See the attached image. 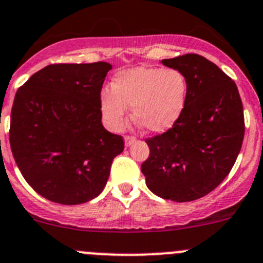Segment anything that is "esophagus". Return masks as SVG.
Wrapping results in <instances>:
<instances>
[{"label":"esophagus","mask_w":263,"mask_h":263,"mask_svg":"<svg viewBox=\"0 0 263 263\" xmlns=\"http://www.w3.org/2000/svg\"><path fill=\"white\" fill-rule=\"evenodd\" d=\"M135 141H136V137L135 136H131V135H126L124 136V144H126V146H129Z\"/></svg>","instance_id":"esophagus-1"}]
</instances>
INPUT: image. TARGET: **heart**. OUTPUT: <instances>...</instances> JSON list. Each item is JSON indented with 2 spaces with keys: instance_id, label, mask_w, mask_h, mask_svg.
Listing matches in <instances>:
<instances>
[{
  "instance_id": "b5f03b06",
  "label": "heart",
  "mask_w": 263,
  "mask_h": 263,
  "mask_svg": "<svg viewBox=\"0 0 263 263\" xmlns=\"http://www.w3.org/2000/svg\"><path fill=\"white\" fill-rule=\"evenodd\" d=\"M187 98L186 77L175 68L137 67L122 70L101 92V111L110 128H123L127 106L150 132L168 131L182 114Z\"/></svg>"
}]
</instances>
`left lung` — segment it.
<instances>
[{"instance_id":"obj_1","label":"left lung","mask_w":263,"mask_h":263,"mask_svg":"<svg viewBox=\"0 0 263 263\" xmlns=\"http://www.w3.org/2000/svg\"><path fill=\"white\" fill-rule=\"evenodd\" d=\"M187 81L178 121L145 139L150 154L141 164L146 185L172 202H191L215 190L230 173L244 139V111L235 82L198 53L162 60Z\"/></svg>"}]
</instances>
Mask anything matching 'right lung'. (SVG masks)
<instances>
[{
    "mask_svg": "<svg viewBox=\"0 0 263 263\" xmlns=\"http://www.w3.org/2000/svg\"><path fill=\"white\" fill-rule=\"evenodd\" d=\"M111 65L50 64L15 95L10 145L28 183L51 202L82 204L103 191L123 137L101 123V88Z\"/></svg>",
    "mask_w": 263,
    "mask_h": 263,
    "instance_id": "right-lung-1",
    "label": "right lung"
}]
</instances>
